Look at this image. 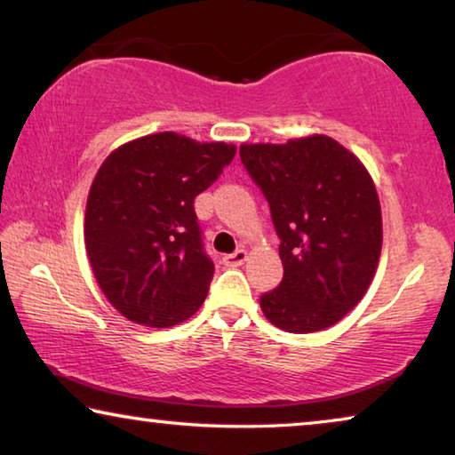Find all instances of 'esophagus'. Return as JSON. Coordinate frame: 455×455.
Masks as SVG:
<instances>
[{"label": "esophagus", "instance_id": "esophagus-1", "mask_svg": "<svg viewBox=\"0 0 455 455\" xmlns=\"http://www.w3.org/2000/svg\"><path fill=\"white\" fill-rule=\"evenodd\" d=\"M246 257H249V255H246V251L244 249H238L235 252H230V255H227L222 260H225L227 267H241L244 260H246Z\"/></svg>", "mask_w": 455, "mask_h": 455}]
</instances>
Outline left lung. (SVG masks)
Returning a JSON list of instances; mask_svg holds the SVG:
<instances>
[{
	"mask_svg": "<svg viewBox=\"0 0 455 455\" xmlns=\"http://www.w3.org/2000/svg\"><path fill=\"white\" fill-rule=\"evenodd\" d=\"M241 163L281 238L283 281L260 295L265 317L289 333L335 325L363 299L379 263L381 206L367 168L323 134L243 144Z\"/></svg>",
	"mask_w": 455,
	"mask_h": 455,
	"instance_id": "8db88e82",
	"label": "left lung"
}]
</instances>
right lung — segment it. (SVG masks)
<instances>
[{
	"label": "right lung",
	"mask_w": 455,
	"mask_h": 455,
	"mask_svg": "<svg viewBox=\"0 0 455 455\" xmlns=\"http://www.w3.org/2000/svg\"><path fill=\"white\" fill-rule=\"evenodd\" d=\"M236 148L160 132L122 144L92 182L84 241L100 289L126 319L172 327L204 303L214 265L195 198Z\"/></svg>",
	"instance_id": "1"
}]
</instances>
